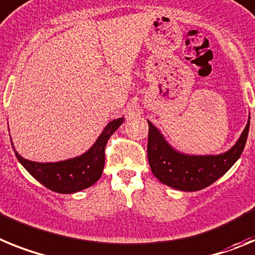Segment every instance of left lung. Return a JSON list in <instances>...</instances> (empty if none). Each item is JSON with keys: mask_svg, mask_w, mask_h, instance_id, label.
Wrapping results in <instances>:
<instances>
[{"mask_svg": "<svg viewBox=\"0 0 255 255\" xmlns=\"http://www.w3.org/2000/svg\"><path fill=\"white\" fill-rule=\"evenodd\" d=\"M147 159L152 174L169 187L191 192L216 182L238 161L247 143L250 117L235 145L226 152L217 155H191L178 151L151 122L147 121Z\"/></svg>", "mask_w": 255, "mask_h": 255, "instance_id": "1", "label": "left lung"}]
</instances>
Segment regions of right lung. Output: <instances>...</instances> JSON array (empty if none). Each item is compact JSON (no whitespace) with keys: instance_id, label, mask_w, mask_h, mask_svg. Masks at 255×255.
Here are the masks:
<instances>
[{"instance_id":"1","label":"right lung","mask_w":255,"mask_h":255,"mask_svg":"<svg viewBox=\"0 0 255 255\" xmlns=\"http://www.w3.org/2000/svg\"><path fill=\"white\" fill-rule=\"evenodd\" d=\"M125 122L118 118L109 122L95 143L82 155L55 163H39L24 159L16 150L15 155L20 164L39 183L57 194H74L99 181L105 164V146L115 130ZM14 147V146H12Z\"/></svg>"}]
</instances>
